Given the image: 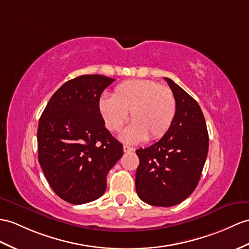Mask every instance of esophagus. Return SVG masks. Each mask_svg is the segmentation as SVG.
Instances as JSON below:
<instances>
[{"mask_svg": "<svg viewBox=\"0 0 249 249\" xmlns=\"http://www.w3.org/2000/svg\"><path fill=\"white\" fill-rule=\"evenodd\" d=\"M132 151H134V149L129 147V145H124V152L129 153V152H132Z\"/></svg>", "mask_w": 249, "mask_h": 249, "instance_id": "obj_1", "label": "esophagus"}]
</instances>
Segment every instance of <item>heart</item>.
<instances>
[{
  "label": "heart",
  "instance_id": "1",
  "mask_svg": "<svg viewBox=\"0 0 249 249\" xmlns=\"http://www.w3.org/2000/svg\"><path fill=\"white\" fill-rule=\"evenodd\" d=\"M99 113L112 132H118L128 119L132 124L121 135L126 142H138L149 136L160 138L172 125L177 114V101L172 90L159 82L133 79L114 89L112 98L101 96Z\"/></svg>",
  "mask_w": 249,
  "mask_h": 249
}]
</instances>
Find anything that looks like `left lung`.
<instances>
[{
  "label": "left lung",
  "instance_id": "left-lung-1",
  "mask_svg": "<svg viewBox=\"0 0 249 249\" xmlns=\"http://www.w3.org/2000/svg\"><path fill=\"white\" fill-rule=\"evenodd\" d=\"M165 80L174 94L177 114L159 142L136 150L139 166L135 186L144 203L170 207L185 201L196 188L207 159L209 137L197 102L171 79Z\"/></svg>",
  "mask_w": 249,
  "mask_h": 249
}]
</instances>
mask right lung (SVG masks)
<instances>
[{"label":"right lung","instance_id":"add662e5","mask_svg":"<svg viewBox=\"0 0 249 249\" xmlns=\"http://www.w3.org/2000/svg\"><path fill=\"white\" fill-rule=\"evenodd\" d=\"M115 80L83 75L65 82L48 101L38 126V159L56 195L80 205L107 189V175L124 154L105 126L98 102Z\"/></svg>","mask_w":249,"mask_h":249}]
</instances>
